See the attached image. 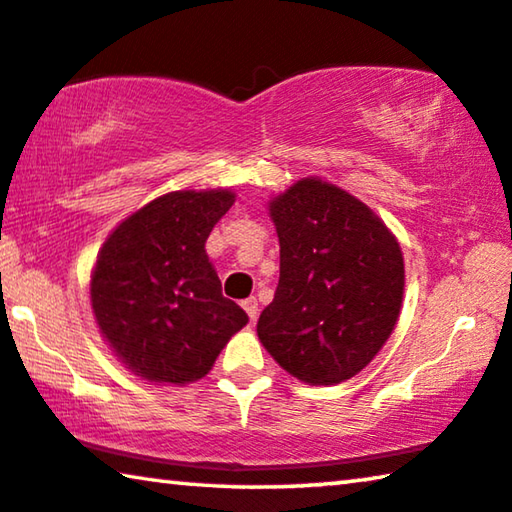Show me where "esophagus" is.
<instances>
[{
    "instance_id": "obj_1",
    "label": "esophagus",
    "mask_w": 512,
    "mask_h": 512,
    "mask_svg": "<svg viewBox=\"0 0 512 512\" xmlns=\"http://www.w3.org/2000/svg\"><path fill=\"white\" fill-rule=\"evenodd\" d=\"M242 309L247 311V316L251 318V321H254V318L258 316V302H256V298H247V300H242Z\"/></svg>"
}]
</instances>
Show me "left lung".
<instances>
[{
	"instance_id": "left-lung-1",
	"label": "left lung",
	"mask_w": 512,
	"mask_h": 512,
	"mask_svg": "<svg viewBox=\"0 0 512 512\" xmlns=\"http://www.w3.org/2000/svg\"><path fill=\"white\" fill-rule=\"evenodd\" d=\"M268 210L279 284L258 318V339L302 383L351 379L399 321L402 247L372 207L321 177L293 182Z\"/></svg>"
}]
</instances>
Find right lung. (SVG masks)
I'll return each mask as SVG.
<instances>
[{
  "label": "right lung",
  "mask_w": 512,
  "mask_h": 512,
  "mask_svg": "<svg viewBox=\"0 0 512 512\" xmlns=\"http://www.w3.org/2000/svg\"><path fill=\"white\" fill-rule=\"evenodd\" d=\"M235 203L231 189L170 191L115 226L90 279L94 321L110 351L150 383L210 372L247 314L221 295L205 242Z\"/></svg>",
  "instance_id": "add662e5"
}]
</instances>
